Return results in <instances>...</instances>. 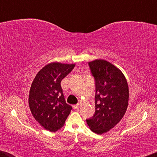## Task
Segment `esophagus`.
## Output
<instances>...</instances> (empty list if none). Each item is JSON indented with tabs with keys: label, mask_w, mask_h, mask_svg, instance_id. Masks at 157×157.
<instances>
[{
	"label": "esophagus",
	"mask_w": 157,
	"mask_h": 157,
	"mask_svg": "<svg viewBox=\"0 0 157 157\" xmlns=\"http://www.w3.org/2000/svg\"><path fill=\"white\" fill-rule=\"evenodd\" d=\"M78 106H79V104H75V105H74V106H73V107H74V109H78Z\"/></svg>",
	"instance_id": "1"
}]
</instances>
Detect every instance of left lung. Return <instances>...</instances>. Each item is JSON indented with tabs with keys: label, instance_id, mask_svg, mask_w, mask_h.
Segmentation results:
<instances>
[{
	"label": "left lung",
	"instance_id": "obj_1",
	"mask_svg": "<svg viewBox=\"0 0 157 157\" xmlns=\"http://www.w3.org/2000/svg\"><path fill=\"white\" fill-rule=\"evenodd\" d=\"M89 66L95 81V113L86 122L92 132L101 134L114 127L125 114L128 83L121 71L105 60L91 61Z\"/></svg>",
	"mask_w": 157,
	"mask_h": 157
}]
</instances>
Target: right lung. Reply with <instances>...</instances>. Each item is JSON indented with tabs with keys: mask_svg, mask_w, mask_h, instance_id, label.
<instances>
[{
	"mask_svg": "<svg viewBox=\"0 0 157 157\" xmlns=\"http://www.w3.org/2000/svg\"><path fill=\"white\" fill-rule=\"evenodd\" d=\"M75 64L51 63L36 74L29 92V104L35 119L46 130L55 132L63 126L72 109L66 104L62 79Z\"/></svg>",
	"mask_w": 157,
	"mask_h": 157,
	"instance_id": "obj_1",
	"label": "right lung"
}]
</instances>
